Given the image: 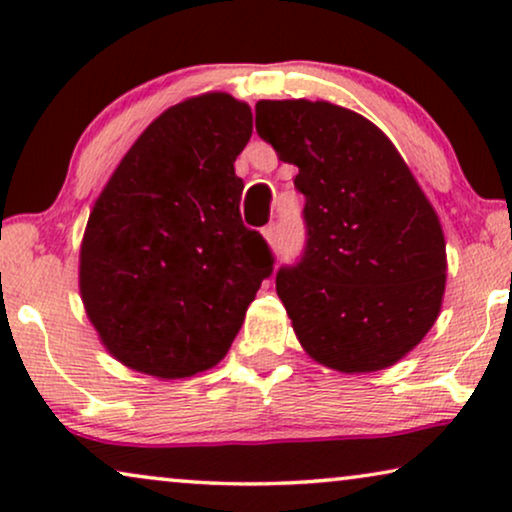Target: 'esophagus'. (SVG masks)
Listing matches in <instances>:
<instances>
[{"label":"esophagus","mask_w":512,"mask_h":512,"mask_svg":"<svg viewBox=\"0 0 512 512\" xmlns=\"http://www.w3.org/2000/svg\"><path fill=\"white\" fill-rule=\"evenodd\" d=\"M263 237H265V240H268V244H272V247H275V244L279 242V226H277V223H270V226H265L263 228Z\"/></svg>","instance_id":"1"}]
</instances>
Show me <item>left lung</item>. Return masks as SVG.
I'll return each instance as SVG.
<instances>
[{
  "label": "left lung",
  "mask_w": 512,
  "mask_h": 512,
  "mask_svg": "<svg viewBox=\"0 0 512 512\" xmlns=\"http://www.w3.org/2000/svg\"><path fill=\"white\" fill-rule=\"evenodd\" d=\"M256 132L298 167L307 244L277 293L307 356L338 373L401 361L436 324L445 235L391 139L356 111L261 100Z\"/></svg>",
  "instance_id": "left-lung-1"
}]
</instances>
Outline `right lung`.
<instances>
[{
  "label": "right lung",
  "mask_w": 512,
  "mask_h": 512,
  "mask_svg": "<svg viewBox=\"0 0 512 512\" xmlns=\"http://www.w3.org/2000/svg\"><path fill=\"white\" fill-rule=\"evenodd\" d=\"M254 116L228 93L163 111L130 146L88 216L79 289L107 352L160 380L228 354L272 254L240 216L235 158Z\"/></svg>",
  "instance_id": "add662e5"
}]
</instances>
